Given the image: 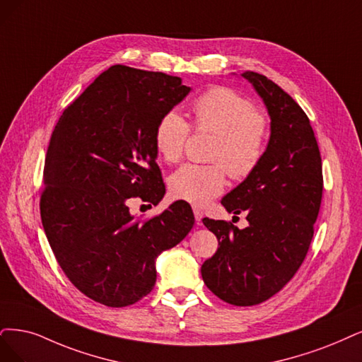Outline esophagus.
Listing matches in <instances>:
<instances>
[{
	"label": "esophagus",
	"mask_w": 362,
	"mask_h": 362,
	"mask_svg": "<svg viewBox=\"0 0 362 362\" xmlns=\"http://www.w3.org/2000/svg\"><path fill=\"white\" fill-rule=\"evenodd\" d=\"M194 216H195L197 223L202 222V219H203V210L198 209V207H194Z\"/></svg>",
	"instance_id": "esophagus-1"
}]
</instances>
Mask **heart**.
<instances>
[{
	"label": "heart",
	"instance_id": "1",
	"mask_svg": "<svg viewBox=\"0 0 362 362\" xmlns=\"http://www.w3.org/2000/svg\"><path fill=\"white\" fill-rule=\"evenodd\" d=\"M195 125L216 132L210 149L213 164H185L170 177L174 198L204 206L225 186L226 171L235 180L246 179L258 168L269 140V124L253 104L234 89L216 86L194 103ZM191 127L177 110H168L158 120L153 141L167 163L180 159Z\"/></svg>",
	"mask_w": 362,
	"mask_h": 362
}]
</instances>
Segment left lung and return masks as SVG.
<instances>
[{"label": "left lung", "mask_w": 362, "mask_h": 362, "mask_svg": "<svg viewBox=\"0 0 362 362\" xmlns=\"http://www.w3.org/2000/svg\"><path fill=\"white\" fill-rule=\"evenodd\" d=\"M242 77L270 116V140L258 168L222 198L228 213H247L249 225L204 218L218 238L202 265L206 286L233 305L272 298L296 276L313 238L322 199V160L310 120L291 95L262 74Z\"/></svg>", "instance_id": "8db88e82"}]
</instances>
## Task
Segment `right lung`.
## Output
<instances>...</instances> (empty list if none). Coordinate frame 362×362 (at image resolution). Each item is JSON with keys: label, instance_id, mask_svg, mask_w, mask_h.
<instances>
[{"label": "right lung", "instance_id": "add662e5", "mask_svg": "<svg viewBox=\"0 0 362 362\" xmlns=\"http://www.w3.org/2000/svg\"><path fill=\"white\" fill-rule=\"evenodd\" d=\"M189 92L180 77L113 65L53 129L40 199L43 228L65 276L93 301L125 307L146 297L156 258L192 230L188 203H173L146 222L128 207L134 197L153 206L163 199L153 134Z\"/></svg>", "mask_w": 362, "mask_h": 362}]
</instances>
